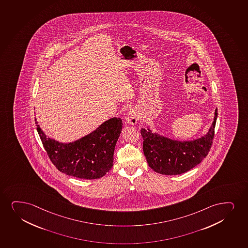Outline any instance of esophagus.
Here are the masks:
<instances>
[{
  "label": "esophagus",
  "instance_id": "34e87169",
  "mask_svg": "<svg viewBox=\"0 0 248 248\" xmlns=\"http://www.w3.org/2000/svg\"><path fill=\"white\" fill-rule=\"evenodd\" d=\"M139 120V116L136 111L132 109V110L128 111V113L126 115L125 120L126 123L130 125H135V124L137 123Z\"/></svg>",
  "mask_w": 248,
  "mask_h": 248
}]
</instances>
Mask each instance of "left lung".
I'll return each mask as SVG.
<instances>
[{"mask_svg": "<svg viewBox=\"0 0 248 248\" xmlns=\"http://www.w3.org/2000/svg\"><path fill=\"white\" fill-rule=\"evenodd\" d=\"M217 119L216 108L214 120L207 133L192 140H173L154 133L149 126L147 129L141 128L143 150L149 166L159 174L176 175L199 165L211 150Z\"/></svg>", "mask_w": 248, "mask_h": 248, "instance_id": "left-lung-1", "label": "left lung"}]
</instances>
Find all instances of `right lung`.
<instances>
[{"label":"right lung","mask_w":248,"mask_h":248,"mask_svg":"<svg viewBox=\"0 0 248 248\" xmlns=\"http://www.w3.org/2000/svg\"><path fill=\"white\" fill-rule=\"evenodd\" d=\"M37 130L49 159L59 171L67 175L94 180L107 174L113 167V153L122 131L120 118H112L89 135L63 143L48 137L35 118Z\"/></svg>","instance_id":"right-lung-1"}]
</instances>
